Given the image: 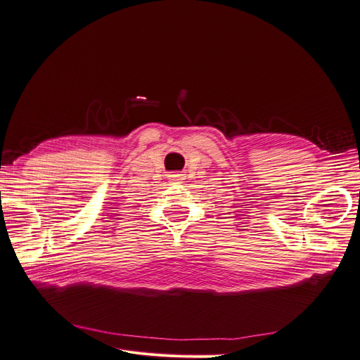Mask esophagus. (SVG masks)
<instances>
[{
	"mask_svg": "<svg viewBox=\"0 0 360 360\" xmlns=\"http://www.w3.org/2000/svg\"><path fill=\"white\" fill-rule=\"evenodd\" d=\"M168 180H169V181H177V183H180L181 180H184V174L171 172V174H168Z\"/></svg>",
	"mask_w": 360,
	"mask_h": 360,
	"instance_id": "1",
	"label": "esophagus"
}]
</instances>
